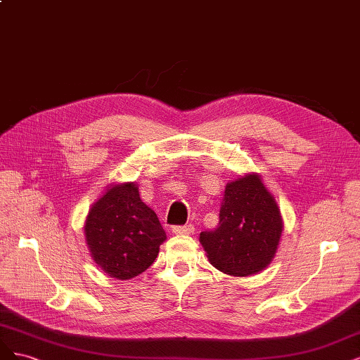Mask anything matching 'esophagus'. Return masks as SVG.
<instances>
[{
  "label": "esophagus",
  "instance_id": "1",
  "mask_svg": "<svg viewBox=\"0 0 360 360\" xmlns=\"http://www.w3.org/2000/svg\"><path fill=\"white\" fill-rule=\"evenodd\" d=\"M172 231L175 235H191L194 233V226L188 224V226H175L172 229Z\"/></svg>",
  "mask_w": 360,
  "mask_h": 360
}]
</instances>
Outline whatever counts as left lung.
Instances as JSON below:
<instances>
[{
  "instance_id": "obj_1",
  "label": "left lung",
  "mask_w": 360,
  "mask_h": 360,
  "mask_svg": "<svg viewBox=\"0 0 360 360\" xmlns=\"http://www.w3.org/2000/svg\"><path fill=\"white\" fill-rule=\"evenodd\" d=\"M284 229L280 207L257 173L227 182L219 223L202 231L200 243L214 268L229 275L248 276L268 268Z\"/></svg>"
}]
</instances>
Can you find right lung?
<instances>
[{"mask_svg": "<svg viewBox=\"0 0 360 360\" xmlns=\"http://www.w3.org/2000/svg\"><path fill=\"white\" fill-rule=\"evenodd\" d=\"M84 233L92 260L117 280L145 272L166 240L157 214L142 202L134 182L109 185L91 206Z\"/></svg>", "mask_w": 360, "mask_h": 360, "instance_id": "right-lung-1", "label": "right lung"}]
</instances>
